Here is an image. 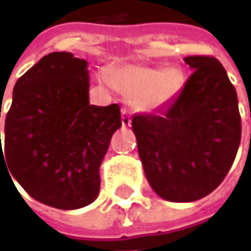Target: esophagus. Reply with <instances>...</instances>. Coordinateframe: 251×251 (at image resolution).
<instances>
[{
  "label": "esophagus",
  "mask_w": 251,
  "mask_h": 251,
  "mask_svg": "<svg viewBox=\"0 0 251 251\" xmlns=\"http://www.w3.org/2000/svg\"><path fill=\"white\" fill-rule=\"evenodd\" d=\"M122 125L125 126V127L132 125V115H130L129 109L122 108Z\"/></svg>",
  "instance_id": "34e87169"
}]
</instances>
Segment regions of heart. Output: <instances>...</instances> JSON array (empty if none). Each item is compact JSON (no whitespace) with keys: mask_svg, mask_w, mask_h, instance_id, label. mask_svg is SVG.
Returning a JSON list of instances; mask_svg holds the SVG:
<instances>
[{"mask_svg":"<svg viewBox=\"0 0 251 251\" xmlns=\"http://www.w3.org/2000/svg\"><path fill=\"white\" fill-rule=\"evenodd\" d=\"M108 80L129 96H137L136 104L143 109H155L174 99L185 84V75L171 66L164 71L146 66H122L112 69Z\"/></svg>","mask_w":251,"mask_h":251,"instance_id":"heart-1","label":"heart"}]
</instances>
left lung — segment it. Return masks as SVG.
I'll return each instance as SVG.
<instances>
[{"instance_id": "1", "label": "left lung", "mask_w": 251, "mask_h": 251, "mask_svg": "<svg viewBox=\"0 0 251 251\" xmlns=\"http://www.w3.org/2000/svg\"><path fill=\"white\" fill-rule=\"evenodd\" d=\"M185 62L193 72L176 99L158 114L132 119L149 183L177 203L196 201L221 185L242 137L236 90L220 61L193 55Z\"/></svg>"}]
</instances>
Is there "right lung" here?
Returning a JSON list of instances; mask_svg holds the SVG:
<instances>
[{
    "instance_id": "add662e5",
    "label": "right lung",
    "mask_w": 251,
    "mask_h": 251,
    "mask_svg": "<svg viewBox=\"0 0 251 251\" xmlns=\"http://www.w3.org/2000/svg\"><path fill=\"white\" fill-rule=\"evenodd\" d=\"M86 68L71 52L43 56L15 84L4 151L0 133V161L33 199L59 210L96 200L100 165L122 126L118 104H89Z\"/></svg>"
}]
</instances>
